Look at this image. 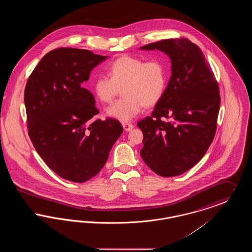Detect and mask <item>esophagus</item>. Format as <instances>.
Here are the masks:
<instances>
[{
    "instance_id": "34e87169",
    "label": "esophagus",
    "mask_w": 252,
    "mask_h": 252,
    "mask_svg": "<svg viewBox=\"0 0 252 252\" xmlns=\"http://www.w3.org/2000/svg\"><path fill=\"white\" fill-rule=\"evenodd\" d=\"M123 127H124L125 131H130L134 127V126L130 123H123Z\"/></svg>"
}]
</instances>
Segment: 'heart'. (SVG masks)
I'll return each mask as SVG.
<instances>
[{"mask_svg":"<svg viewBox=\"0 0 252 252\" xmlns=\"http://www.w3.org/2000/svg\"><path fill=\"white\" fill-rule=\"evenodd\" d=\"M109 76L95 77L93 91L96 98L109 104L120 93L123 97L107 108L109 117L128 122L138 115L144 105L151 107L163 95L169 79L167 64L162 60H145L123 56L108 68Z\"/></svg>","mask_w":252,"mask_h":252,"instance_id":"b5f03b06","label":"heart"}]
</instances>
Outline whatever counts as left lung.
<instances>
[{
    "label": "left lung",
    "instance_id": "8db88e82",
    "mask_svg": "<svg viewBox=\"0 0 252 252\" xmlns=\"http://www.w3.org/2000/svg\"><path fill=\"white\" fill-rule=\"evenodd\" d=\"M141 49L161 51L172 64L152 115L137 124L144 134L141 156L157 175L176 177L194 166L215 138L219 88L202 51L187 38L162 39Z\"/></svg>",
    "mask_w": 252,
    "mask_h": 252
}]
</instances>
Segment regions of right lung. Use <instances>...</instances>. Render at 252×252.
Returning <instances> with one entry per match:
<instances>
[{
    "instance_id": "add662e5",
    "label": "right lung",
    "mask_w": 252,
    "mask_h": 252,
    "mask_svg": "<svg viewBox=\"0 0 252 252\" xmlns=\"http://www.w3.org/2000/svg\"><path fill=\"white\" fill-rule=\"evenodd\" d=\"M107 58L84 49H55L25 86L28 135L37 154L64 180L94 178L123 133L118 121L94 118L99 113L94 97L82 86Z\"/></svg>"
}]
</instances>
